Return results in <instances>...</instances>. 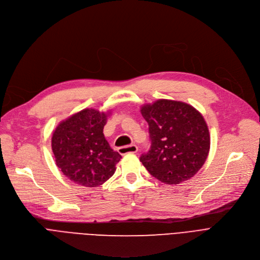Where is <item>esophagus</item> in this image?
Returning <instances> with one entry per match:
<instances>
[{"mask_svg": "<svg viewBox=\"0 0 260 260\" xmlns=\"http://www.w3.org/2000/svg\"><path fill=\"white\" fill-rule=\"evenodd\" d=\"M137 150H139V148H137L136 145H129V146H124V147L118 148V152L121 155L129 154V153H136Z\"/></svg>", "mask_w": 260, "mask_h": 260, "instance_id": "34e87169", "label": "esophagus"}]
</instances>
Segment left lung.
I'll use <instances>...</instances> for the list:
<instances>
[{"mask_svg":"<svg viewBox=\"0 0 260 260\" xmlns=\"http://www.w3.org/2000/svg\"><path fill=\"white\" fill-rule=\"evenodd\" d=\"M141 113L149 125L151 147L140 159L149 173L168 185L193 177L210 150V133L202 113L171 100L146 104Z\"/></svg>","mask_w":260,"mask_h":260,"instance_id":"left-lung-1","label":"left lung"}]
</instances>
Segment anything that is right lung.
Returning <instances> with one entry per match:
<instances>
[{
    "label": "right lung",
    "mask_w": 260,
    "mask_h": 260,
    "mask_svg": "<svg viewBox=\"0 0 260 260\" xmlns=\"http://www.w3.org/2000/svg\"><path fill=\"white\" fill-rule=\"evenodd\" d=\"M110 112L84 109L60 121L51 139L56 166L75 184L99 187L108 180L121 158L106 141L103 129Z\"/></svg>",
    "instance_id": "right-lung-1"
}]
</instances>
